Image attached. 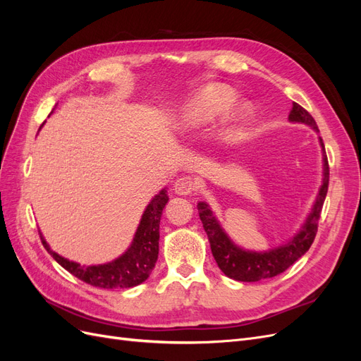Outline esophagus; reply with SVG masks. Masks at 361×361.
<instances>
[{
    "mask_svg": "<svg viewBox=\"0 0 361 361\" xmlns=\"http://www.w3.org/2000/svg\"><path fill=\"white\" fill-rule=\"evenodd\" d=\"M195 188H197L195 187V182L190 176H183V178L178 179L176 183H174V192L179 195H188V194L194 192Z\"/></svg>",
    "mask_w": 361,
    "mask_h": 361,
    "instance_id": "1",
    "label": "esophagus"
}]
</instances>
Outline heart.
<instances>
[{
    "label": "heart",
    "instance_id": "obj_1",
    "mask_svg": "<svg viewBox=\"0 0 361 361\" xmlns=\"http://www.w3.org/2000/svg\"><path fill=\"white\" fill-rule=\"evenodd\" d=\"M236 101V93L226 85L211 84L195 93L183 105L179 114V128L183 130H195L209 125L216 117H220ZM251 117L250 105L244 104L231 114L221 130V137L226 143H233L243 134Z\"/></svg>",
    "mask_w": 361,
    "mask_h": 361
}]
</instances>
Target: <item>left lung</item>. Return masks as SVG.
<instances>
[{"label":"left lung","mask_w":361,"mask_h":361,"mask_svg":"<svg viewBox=\"0 0 361 361\" xmlns=\"http://www.w3.org/2000/svg\"><path fill=\"white\" fill-rule=\"evenodd\" d=\"M289 120L293 123L307 125L314 133H319L314 118L297 102H293L292 105ZM319 145L322 147V185L318 195H316L312 211L307 218H305L301 228L285 244L269 248L267 251H251L241 248L228 238L220 221L216 220L211 206L206 202H199V215L207 239H209L214 259L218 268L228 279H233L236 281H259L264 279L276 277L281 274L283 271H286L290 265H293L310 248L314 241L316 232H318V221L326 191H329L330 179L329 161H326L325 147L321 137Z\"/></svg>","instance_id":"1"}]
</instances>
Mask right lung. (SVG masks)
Returning a JSON list of instances; mask_svg holds the SVG:
<instances>
[{
    "label": "right lung",
    "instance_id": "add662e5",
    "mask_svg": "<svg viewBox=\"0 0 361 361\" xmlns=\"http://www.w3.org/2000/svg\"><path fill=\"white\" fill-rule=\"evenodd\" d=\"M167 202V190L164 188L150 200L141 215L137 232L128 250L122 256L106 262V264L87 267L63 257L51 250L49 244L40 233L42 244L64 269L92 286L104 289L134 288L146 281L152 269L155 268L159 251V221Z\"/></svg>",
    "mask_w": 361,
    "mask_h": 361
}]
</instances>
